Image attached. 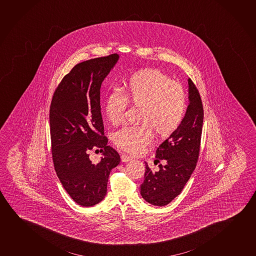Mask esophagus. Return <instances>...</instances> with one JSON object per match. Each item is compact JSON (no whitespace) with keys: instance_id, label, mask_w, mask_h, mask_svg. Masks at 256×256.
<instances>
[{"instance_id":"1","label":"esophagus","mask_w":256,"mask_h":256,"mask_svg":"<svg viewBox=\"0 0 256 256\" xmlns=\"http://www.w3.org/2000/svg\"><path fill=\"white\" fill-rule=\"evenodd\" d=\"M120 158H122V162H124V163H126V162H130V161H131V160H132V158H130V156H128V155H125V154H122Z\"/></svg>"}]
</instances>
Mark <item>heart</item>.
I'll return each instance as SVG.
<instances>
[{"label": "heart", "instance_id": "heart-1", "mask_svg": "<svg viewBox=\"0 0 256 256\" xmlns=\"http://www.w3.org/2000/svg\"><path fill=\"white\" fill-rule=\"evenodd\" d=\"M128 103L142 108V126H125L114 136L118 148L136 154L148 144L152 130L160 138L174 132L185 117L188 100L180 84L158 70H144L131 74L120 92L110 93L106 100L104 114L109 122H122Z\"/></svg>", "mask_w": 256, "mask_h": 256}]
</instances>
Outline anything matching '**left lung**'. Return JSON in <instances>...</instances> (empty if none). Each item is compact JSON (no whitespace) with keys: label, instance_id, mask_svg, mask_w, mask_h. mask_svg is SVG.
I'll use <instances>...</instances> for the list:
<instances>
[{"label":"left lung","instance_id":"8db88e82","mask_svg":"<svg viewBox=\"0 0 256 256\" xmlns=\"http://www.w3.org/2000/svg\"><path fill=\"white\" fill-rule=\"evenodd\" d=\"M188 106L182 124L156 148L155 162L166 164L153 170L145 163L144 180L141 194L148 204L164 206L182 193L196 166L204 123V108L200 94L188 78Z\"/></svg>","mask_w":256,"mask_h":256}]
</instances>
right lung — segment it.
<instances>
[{"label": "right lung", "mask_w": 256, "mask_h": 256, "mask_svg": "<svg viewBox=\"0 0 256 256\" xmlns=\"http://www.w3.org/2000/svg\"><path fill=\"white\" fill-rule=\"evenodd\" d=\"M117 54L78 63L56 88L50 106L52 161L63 188L76 204L90 207L104 199L108 177L120 162L108 145L100 106V88L118 62ZM100 148L98 164L89 152Z\"/></svg>", "instance_id": "1"}]
</instances>
